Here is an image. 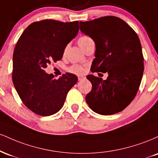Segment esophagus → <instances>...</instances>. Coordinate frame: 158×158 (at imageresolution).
<instances>
[{
  "label": "esophagus",
  "mask_w": 158,
  "mask_h": 158,
  "mask_svg": "<svg viewBox=\"0 0 158 158\" xmlns=\"http://www.w3.org/2000/svg\"><path fill=\"white\" fill-rule=\"evenodd\" d=\"M85 77H82V76H79V77H78V79H79V81H81V80H82Z\"/></svg>",
  "instance_id": "1"
}]
</instances>
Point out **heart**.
Wrapping results in <instances>:
<instances>
[{
  "mask_svg": "<svg viewBox=\"0 0 158 158\" xmlns=\"http://www.w3.org/2000/svg\"><path fill=\"white\" fill-rule=\"evenodd\" d=\"M91 42H93V40L90 39V37H88V36H81L78 39V44L79 45V47L83 50H85L87 47L88 46V44ZM65 50H66V49H64V51ZM70 71L74 73L81 74L84 72V68L82 67L79 66V65H73V66H72L70 68Z\"/></svg>",
  "mask_w": 158,
  "mask_h": 158,
  "instance_id": "heart-1",
  "label": "heart"
}]
</instances>
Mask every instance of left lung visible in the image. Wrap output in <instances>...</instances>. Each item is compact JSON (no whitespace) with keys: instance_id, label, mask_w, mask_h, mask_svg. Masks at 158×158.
Returning a JSON list of instances; mask_svg holds the SVG:
<instances>
[{"instance_id":"obj_1","label":"left lung","mask_w":158,"mask_h":158,"mask_svg":"<svg viewBox=\"0 0 158 158\" xmlns=\"http://www.w3.org/2000/svg\"><path fill=\"white\" fill-rule=\"evenodd\" d=\"M81 32L96 44L92 72L108 73L107 79L87 76L92 89L85 99L96 113L111 115L124 110L135 99L142 80L144 64L138 35L115 16L79 22Z\"/></svg>"}]
</instances>
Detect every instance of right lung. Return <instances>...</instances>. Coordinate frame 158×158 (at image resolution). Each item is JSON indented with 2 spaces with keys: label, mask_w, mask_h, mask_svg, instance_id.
I'll return each instance as SVG.
<instances>
[{
  "label": "right lung",
  "mask_w": 158,
  "mask_h": 158,
  "mask_svg": "<svg viewBox=\"0 0 158 158\" xmlns=\"http://www.w3.org/2000/svg\"><path fill=\"white\" fill-rule=\"evenodd\" d=\"M79 21L52 19L32 23L20 36L13 52L12 81L23 104L40 116L57 113L77 82L73 73L56 79L44 68L61 60L64 49L79 32Z\"/></svg>",
  "instance_id": "1"
}]
</instances>
